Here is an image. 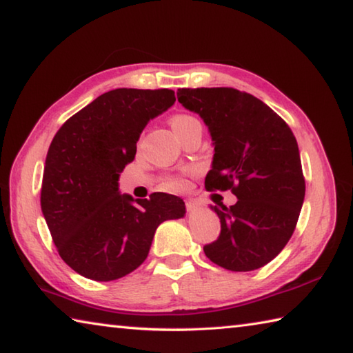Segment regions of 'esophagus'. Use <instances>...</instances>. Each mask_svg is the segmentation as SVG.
I'll use <instances>...</instances> for the list:
<instances>
[{
	"mask_svg": "<svg viewBox=\"0 0 353 353\" xmlns=\"http://www.w3.org/2000/svg\"><path fill=\"white\" fill-rule=\"evenodd\" d=\"M185 205H187V210H188V211H191V213H193V211H196V210L201 208V203H199L197 201H191V199H190V201L185 202Z\"/></svg>",
	"mask_w": 353,
	"mask_h": 353,
	"instance_id": "1",
	"label": "esophagus"
}]
</instances>
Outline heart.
Here are the masks:
<instances>
[{
  "mask_svg": "<svg viewBox=\"0 0 353 353\" xmlns=\"http://www.w3.org/2000/svg\"><path fill=\"white\" fill-rule=\"evenodd\" d=\"M193 121H196V119L190 117V115H176V117L171 120V125L176 131V130H179V128H182L185 125L193 123ZM163 185H165V188L172 190V191H181L185 188V182L182 177H168Z\"/></svg>",
  "mask_w": 353,
  "mask_h": 353,
  "instance_id": "obj_1",
  "label": "heart"
}]
</instances>
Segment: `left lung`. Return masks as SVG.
<instances>
[{
	"label": "left lung",
	"instance_id": "obj_1",
	"mask_svg": "<svg viewBox=\"0 0 353 353\" xmlns=\"http://www.w3.org/2000/svg\"><path fill=\"white\" fill-rule=\"evenodd\" d=\"M185 110L208 126L214 156L205 188L232 190L238 202L211 205L221 219L207 258L232 272H252L281 253L296 227L305 182L296 139L264 101L233 88L179 89Z\"/></svg>",
	"mask_w": 353,
	"mask_h": 353
}]
</instances>
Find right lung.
Listing matches in <instances>:
<instances>
[{
	"mask_svg": "<svg viewBox=\"0 0 353 353\" xmlns=\"http://www.w3.org/2000/svg\"><path fill=\"white\" fill-rule=\"evenodd\" d=\"M174 101L171 89H114L55 134L44 163L41 211L61 259L81 276H126L146 259L160 223L187 213L177 196L134 199L119 190L140 134Z\"/></svg>",
	"mask_w": 353,
	"mask_h": 353,
	"instance_id": "right-lung-1",
	"label": "right lung"
}]
</instances>
